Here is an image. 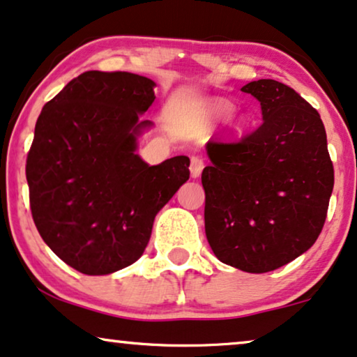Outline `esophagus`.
Masks as SVG:
<instances>
[{
  "mask_svg": "<svg viewBox=\"0 0 357 357\" xmlns=\"http://www.w3.org/2000/svg\"><path fill=\"white\" fill-rule=\"evenodd\" d=\"M191 176L192 178H197V176H201V173H202V169H204V160H202V156H199V155H192L191 156Z\"/></svg>",
  "mask_w": 357,
  "mask_h": 357,
  "instance_id": "obj_1",
  "label": "esophagus"
}]
</instances>
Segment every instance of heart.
<instances>
[{
    "instance_id": "b5f03b06",
    "label": "heart",
    "mask_w": 357,
    "mask_h": 357,
    "mask_svg": "<svg viewBox=\"0 0 357 357\" xmlns=\"http://www.w3.org/2000/svg\"><path fill=\"white\" fill-rule=\"evenodd\" d=\"M230 109H231V106H228V104H222V106H218V112L228 114L230 112Z\"/></svg>"
}]
</instances>
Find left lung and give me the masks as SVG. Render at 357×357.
<instances>
[{
    "label": "left lung",
    "mask_w": 357,
    "mask_h": 357,
    "mask_svg": "<svg viewBox=\"0 0 357 357\" xmlns=\"http://www.w3.org/2000/svg\"><path fill=\"white\" fill-rule=\"evenodd\" d=\"M263 123L238 140H211L202 171L206 235L222 263L268 273L291 263L320 235L335 171L320 114L275 79L241 88Z\"/></svg>",
    "instance_id": "1"
}]
</instances>
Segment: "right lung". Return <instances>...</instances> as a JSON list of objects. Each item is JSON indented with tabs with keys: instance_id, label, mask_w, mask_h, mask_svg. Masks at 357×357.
<instances>
[{
	"instance_id": "add662e5",
	"label": "right lung",
	"mask_w": 357,
	"mask_h": 357,
	"mask_svg": "<svg viewBox=\"0 0 357 357\" xmlns=\"http://www.w3.org/2000/svg\"><path fill=\"white\" fill-rule=\"evenodd\" d=\"M155 83L127 71H84L42 109L26 178L42 240L79 273L102 275L144 255L155 215L189 179V158L149 166L137 137Z\"/></svg>"
}]
</instances>
